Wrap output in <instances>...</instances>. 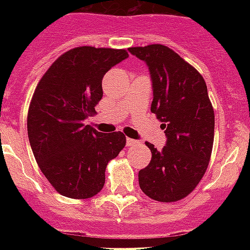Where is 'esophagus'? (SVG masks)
Here are the masks:
<instances>
[{
	"mask_svg": "<svg viewBox=\"0 0 250 250\" xmlns=\"http://www.w3.org/2000/svg\"><path fill=\"white\" fill-rule=\"evenodd\" d=\"M139 144V141L137 140H133V139H127V141H125V145L128 146V148H131V146H135V145Z\"/></svg>",
	"mask_w": 250,
	"mask_h": 250,
	"instance_id": "obj_1",
	"label": "esophagus"
}]
</instances>
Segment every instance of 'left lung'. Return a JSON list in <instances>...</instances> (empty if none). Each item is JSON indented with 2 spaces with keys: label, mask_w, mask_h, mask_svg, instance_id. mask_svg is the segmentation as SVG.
<instances>
[{
  "label": "left lung",
  "mask_w": 250,
  "mask_h": 250,
  "mask_svg": "<svg viewBox=\"0 0 250 250\" xmlns=\"http://www.w3.org/2000/svg\"><path fill=\"white\" fill-rule=\"evenodd\" d=\"M149 67L152 113L162 122V150L145 143L152 160L139 171L141 190L153 200L175 202L197 187L209 165L214 141V110L201 74L165 45L129 48Z\"/></svg>",
  "instance_id": "obj_1"
}]
</instances>
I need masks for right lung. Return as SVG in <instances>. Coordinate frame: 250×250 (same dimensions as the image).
<instances>
[{
	"instance_id": "1",
	"label": "right lung",
	"mask_w": 250,
	"mask_h": 250,
	"mask_svg": "<svg viewBox=\"0 0 250 250\" xmlns=\"http://www.w3.org/2000/svg\"><path fill=\"white\" fill-rule=\"evenodd\" d=\"M127 57L125 49H71L35 89L27 117L29 144L45 178L66 197L97 194L105 184L106 166L125 148L121 131L98 132L85 119L102 98L104 75Z\"/></svg>"
}]
</instances>
